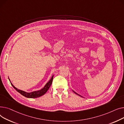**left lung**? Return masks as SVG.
Here are the masks:
<instances>
[{
  "label": "left lung",
  "instance_id": "left-lung-1",
  "mask_svg": "<svg viewBox=\"0 0 124 124\" xmlns=\"http://www.w3.org/2000/svg\"><path fill=\"white\" fill-rule=\"evenodd\" d=\"M72 91H73V92H74V93H76V94H77V95H78V96H81V97H82V96H80V95H79V94H78V93H76V92H75V91H73V90H72Z\"/></svg>",
  "mask_w": 124,
  "mask_h": 124
}]
</instances>
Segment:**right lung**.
<instances>
[{"label":"right lung","mask_w":124,"mask_h":124,"mask_svg":"<svg viewBox=\"0 0 124 124\" xmlns=\"http://www.w3.org/2000/svg\"><path fill=\"white\" fill-rule=\"evenodd\" d=\"M53 78H54V75L52 76V78L49 79V81L46 84V85H45V86L43 87V88L42 89H41V90L33 91V92H30V93H27L25 91L19 90L17 88H16V87L12 85V84L11 83H11L12 86L14 89H16V91H17L18 93H19L21 94L24 96L25 97H26L28 98H39L43 95H44V94L46 93V92L49 89L50 85L52 84ZM8 79L9 80V81L10 82L9 78H8Z\"/></svg>","instance_id":"add662e5"}]
</instances>
